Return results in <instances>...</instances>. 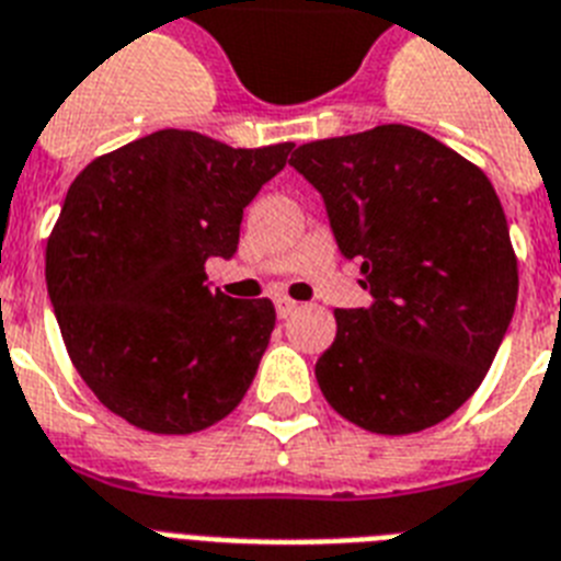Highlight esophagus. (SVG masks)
Segmentation results:
<instances>
[{"mask_svg":"<svg viewBox=\"0 0 561 561\" xmlns=\"http://www.w3.org/2000/svg\"><path fill=\"white\" fill-rule=\"evenodd\" d=\"M296 308H299V302H294V299H288V296H276V313H279L282 320H288Z\"/></svg>","mask_w":561,"mask_h":561,"instance_id":"esophagus-1","label":"esophagus"}]
</instances>
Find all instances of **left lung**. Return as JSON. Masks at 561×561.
I'll return each mask as SVG.
<instances>
[{
    "label": "left lung",
    "instance_id": "left-lung-1",
    "mask_svg": "<svg viewBox=\"0 0 561 561\" xmlns=\"http://www.w3.org/2000/svg\"><path fill=\"white\" fill-rule=\"evenodd\" d=\"M290 167L357 259L368 308H336L317 383L345 421L409 435L446 421L493 366L516 311L502 202L476 163L412 126L302 144Z\"/></svg>",
    "mask_w": 561,
    "mask_h": 561
}]
</instances>
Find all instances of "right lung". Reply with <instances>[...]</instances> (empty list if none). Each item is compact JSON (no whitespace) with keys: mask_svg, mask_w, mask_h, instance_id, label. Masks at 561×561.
Returning <instances> with one entry per match:
<instances>
[{"mask_svg":"<svg viewBox=\"0 0 561 561\" xmlns=\"http://www.w3.org/2000/svg\"><path fill=\"white\" fill-rule=\"evenodd\" d=\"M294 144L233 149L161 129L91 161L68 190L45 282L68 357L94 398L154 435L202 432L256 377L276 311L207 285Z\"/></svg>","mask_w":561,"mask_h":561,"instance_id":"1","label":"right lung"}]
</instances>
